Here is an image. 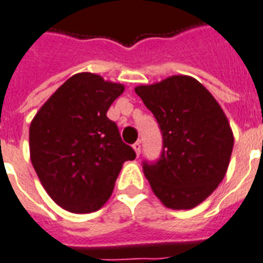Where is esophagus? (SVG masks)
Returning a JSON list of instances; mask_svg holds the SVG:
<instances>
[{
	"mask_svg": "<svg viewBox=\"0 0 263 263\" xmlns=\"http://www.w3.org/2000/svg\"><path fill=\"white\" fill-rule=\"evenodd\" d=\"M134 150H135L136 155H140V153H142V143H140V140H138V142L134 143Z\"/></svg>",
	"mask_w": 263,
	"mask_h": 263,
	"instance_id": "1",
	"label": "esophagus"
}]
</instances>
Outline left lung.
I'll return each instance as SVG.
<instances>
[{
    "label": "left lung",
    "mask_w": 263,
    "mask_h": 263,
    "mask_svg": "<svg viewBox=\"0 0 263 263\" xmlns=\"http://www.w3.org/2000/svg\"><path fill=\"white\" fill-rule=\"evenodd\" d=\"M135 91L162 134L159 158L142 163L151 189L168 208L198 205L221 182L231 158L234 136L223 109L192 77H170Z\"/></svg>",
    "instance_id": "8db88e82"
}]
</instances>
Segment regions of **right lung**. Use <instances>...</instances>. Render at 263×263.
<instances>
[{
  "instance_id": "add662e5",
  "label": "right lung",
  "mask_w": 263,
  "mask_h": 263,
  "mask_svg": "<svg viewBox=\"0 0 263 263\" xmlns=\"http://www.w3.org/2000/svg\"><path fill=\"white\" fill-rule=\"evenodd\" d=\"M123 91V85L96 74H76L32 120V165L50 197L70 212L98 211L110 197L123 163L136 158L106 117Z\"/></svg>"
}]
</instances>
